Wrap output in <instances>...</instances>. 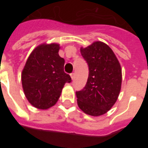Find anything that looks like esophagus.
<instances>
[{"mask_svg":"<svg viewBox=\"0 0 148 148\" xmlns=\"http://www.w3.org/2000/svg\"><path fill=\"white\" fill-rule=\"evenodd\" d=\"M70 77H71V78L73 80L74 78H75V74H74V73H71V74H70Z\"/></svg>","mask_w":148,"mask_h":148,"instance_id":"esophagus-1","label":"esophagus"}]
</instances>
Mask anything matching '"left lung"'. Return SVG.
<instances>
[{"mask_svg":"<svg viewBox=\"0 0 148 148\" xmlns=\"http://www.w3.org/2000/svg\"><path fill=\"white\" fill-rule=\"evenodd\" d=\"M80 51L88 64L89 75L84 88L76 92L78 108L90 116H102L113 108L119 95L121 64L112 49L102 41H95Z\"/></svg>","mask_w":148,"mask_h":148,"instance_id":"obj_1","label":"left lung"}]
</instances>
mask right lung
<instances>
[{
	"mask_svg": "<svg viewBox=\"0 0 148 148\" xmlns=\"http://www.w3.org/2000/svg\"><path fill=\"white\" fill-rule=\"evenodd\" d=\"M57 43H43L30 53L21 73L23 92L29 102L39 110H48L57 103L62 89L71 78L64 71Z\"/></svg>",
	"mask_w": 148,
	"mask_h": 148,
	"instance_id": "add662e5",
	"label": "right lung"
}]
</instances>
